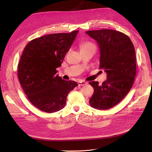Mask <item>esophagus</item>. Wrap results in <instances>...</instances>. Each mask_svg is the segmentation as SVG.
Returning <instances> with one entry per match:
<instances>
[{"label":"esophagus","mask_w":152,"mask_h":152,"mask_svg":"<svg viewBox=\"0 0 152 152\" xmlns=\"http://www.w3.org/2000/svg\"><path fill=\"white\" fill-rule=\"evenodd\" d=\"M78 84L79 86H86L87 83L85 81H79L78 82Z\"/></svg>","instance_id":"obj_1"}]
</instances>
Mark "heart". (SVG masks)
<instances>
[{"label": "heart", "instance_id": "obj_1", "mask_svg": "<svg viewBox=\"0 0 152 152\" xmlns=\"http://www.w3.org/2000/svg\"><path fill=\"white\" fill-rule=\"evenodd\" d=\"M81 50H87V49H95L96 47L95 44L91 42H85L81 44Z\"/></svg>", "mask_w": 152, "mask_h": 152}]
</instances>
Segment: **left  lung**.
<instances>
[{
  "label": "left lung",
  "mask_w": 152,
  "mask_h": 152,
  "mask_svg": "<svg viewBox=\"0 0 152 152\" xmlns=\"http://www.w3.org/2000/svg\"><path fill=\"white\" fill-rule=\"evenodd\" d=\"M100 48V69L107 73L101 86L90 82L94 89L90 105L98 110H108L118 104L130 90L136 76L134 46L126 35L117 30L102 29L86 32Z\"/></svg>",
  "instance_id": "left-lung-1"
}]
</instances>
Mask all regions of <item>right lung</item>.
Returning a JSON list of instances; mask_svg holds the SVG:
<instances>
[{
    "mask_svg": "<svg viewBox=\"0 0 152 152\" xmlns=\"http://www.w3.org/2000/svg\"><path fill=\"white\" fill-rule=\"evenodd\" d=\"M78 32L42 36L29 42L24 48L18 64V78L30 102L42 111L61 110L69 93L78 86L56 75Z\"/></svg>",
    "mask_w": 152,
    "mask_h": 152,
    "instance_id": "1",
    "label": "right lung"
}]
</instances>
